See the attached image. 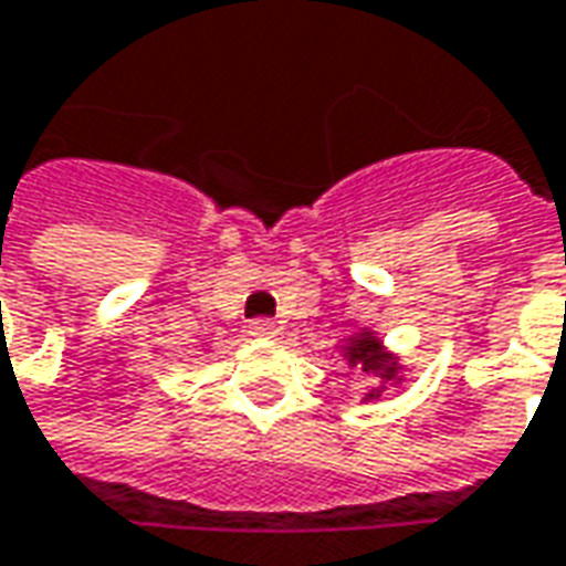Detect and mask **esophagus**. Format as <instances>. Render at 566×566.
Segmentation results:
<instances>
[{
    "instance_id": "1",
    "label": "esophagus",
    "mask_w": 566,
    "mask_h": 566,
    "mask_svg": "<svg viewBox=\"0 0 566 566\" xmlns=\"http://www.w3.org/2000/svg\"><path fill=\"white\" fill-rule=\"evenodd\" d=\"M248 332H251L253 337H275V334H279V325H275L272 318H253L251 325H248Z\"/></svg>"
}]
</instances>
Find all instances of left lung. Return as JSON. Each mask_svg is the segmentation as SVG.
Wrapping results in <instances>:
<instances>
[{"mask_svg":"<svg viewBox=\"0 0 566 566\" xmlns=\"http://www.w3.org/2000/svg\"><path fill=\"white\" fill-rule=\"evenodd\" d=\"M344 353H347V363L359 365L365 375H378L380 380H394L396 375H399L396 356H390L371 332H363L359 337H349V344L344 347ZM375 396H380V390H371L365 399H375Z\"/></svg>","mask_w":566,"mask_h":566,"instance_id":"8db88e82","label":"left lung"}]
</instances>
